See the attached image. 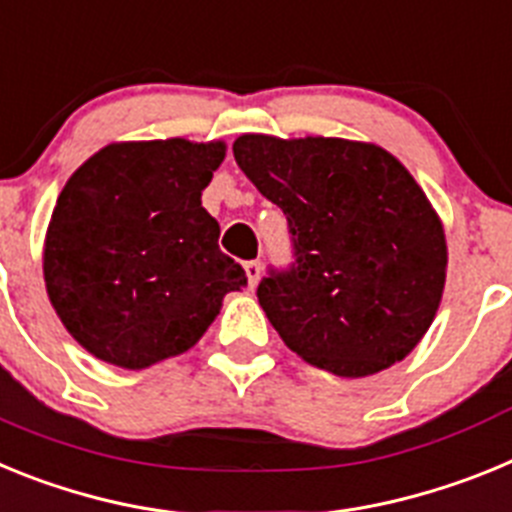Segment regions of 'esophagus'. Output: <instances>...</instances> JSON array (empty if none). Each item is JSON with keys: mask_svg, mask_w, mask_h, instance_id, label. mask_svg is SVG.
<instances>
[{"mask_svg": "<svg viewBox=\"0 0 512 512\" xmlns=\"http://www.w3.org/2000/svg\"><path fill=\"white\" fill-rule=\"evenodd\" d=\"M243 269H246V277H248V287H256L261 279V261H246L243 264Z\"/></svg>", "mask_w": 512, "mask_h": 512, "instance_id": "1", "label": "esophagus"}]
</instances>
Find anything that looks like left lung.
Instances as JSON below:
<instances>
[{
  "label": "left lung",
  "instance_id": "obj_1",
  "mask_svg": "<svg viewBox=\"0 0 512 512\" xmlns=\"http://www.w3.org/2000/svg\"><path fill=\"white\" fill-rule=\"evenodd\" d=\"M243 174L287 215L295 264L269 271L259 305L307 364L359 379L390 369L431 328L446 284V235L390 151L346 138L233 143Z\"/></svg>",
  "mask_w": 512,
  "mask_h": 512
}]
</instances>
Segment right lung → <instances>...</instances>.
Wrapping results in <instances>:
<instances>
[{
  "label": "right lung",
  "mask_w": 512,
  "mask_h": 512,
  "mask_svg": "<svg viewBox=\"0 0 512 512\" xmlns=\"http://www.w3.org/2000/svg\"><path fill=\"white\" fill-rule=\"evenodd\" d=\"M225 143H110L79 166L43 246L51 305L74 341L122 369H148L205 336L246 271L217 246L202 189Z\"/></svg>",
  "instance_id": "1"
}]
</instances>
